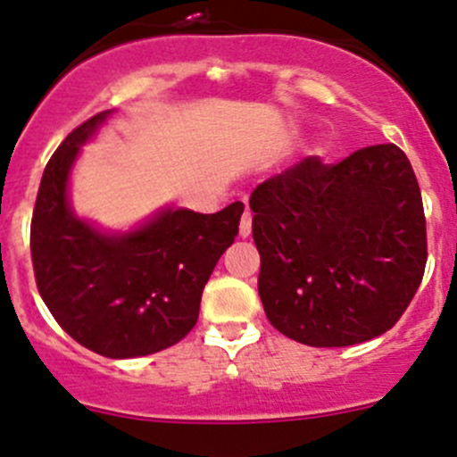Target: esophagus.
Returning a JSON list of instances; mask_svg holds the SVG:
<instances>
[{
  "label": "esophagus",
  "mask_w": 457,
  "mask_h": 457,
  "mask_svg": "<svg viewBox=\"0 0 457 457\" xmlns=\"http://www.w3.org/2000/svg\"><path fill=\"white\" fill-rule=\"evenodd\" d=\"M238 234H241L243 238H247L249 234H252V212L243 214L241 225H238Z\"/></svg>",
  "instance_id": "obj_1"
}]
</instances>
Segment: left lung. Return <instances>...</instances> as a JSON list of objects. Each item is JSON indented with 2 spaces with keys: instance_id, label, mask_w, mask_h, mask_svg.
<instances>
[{
  "instance_id": "left-lung-1",
  "label": "left lung",
  "mask_w": 457,
  "mask_h": 457,
  "mask_svg": "<svg viewBox=\"0 0 457 457\" xmlns=\"http://www.w3.org/2000/svg\"><path fill=\"white\" fill-rule=\"evenodd\" d=\"M267 320L295 342L342 348L390 330L419 291L427 228L396 144L337 164L311 155L249 196Z\"/></svg>"
}]
</instances>
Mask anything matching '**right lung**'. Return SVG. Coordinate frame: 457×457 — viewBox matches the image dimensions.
Segmentation results:
<instances>
[{
	"label": "right lung",
	"instance_id": "1",
	"mask_svg": "<svg viewBox=\"0 0 457 457\" xmlns=\"http://www.w3.org/2000/svg\"><path fill=\"white\" fill-rule=\"evenodd\" d=\"M109 112L85 120L43 170L30 223L37 289L61 328L109 359L160 353L186 337L220 253L234 243L245 205L214 214L166 210L124 237L96 232L67 204L80 144Z\"/></svg>",
	"mask_w": 457,
	"mask_h": 457
}]
</instances>
